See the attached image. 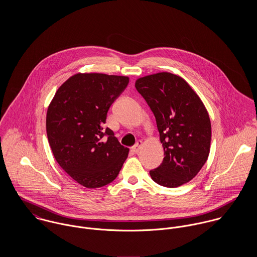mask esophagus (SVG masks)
<instances>
[{
	"instance_id": "1",
	"label": "esophagus",
	"mask_w": 257,
	"mask_h": 257,
	"mask_svg": "<svg viewBox=\"0 0 257 257\" xmlns=\"http://www.w3.org/2000/svg\"><path fill=\"white\" fill-rule=\"evenodd\" d=\"M142 147H143V142H142V141H139V142H138V143L133 147L132 149H133V151H134V152H136V153H137V152H139V151H140V149L142 148Z\"/></svg>"
}]
</instances>
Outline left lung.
<instances>
[{"mask_svg": "<svg viewBox=\"0 0 257 257\" xmlns=\"http://www.w3.org/2000/svg\"><path fill=\"white\" fill-rule=\"evenodd\" d=\"M136 88L155 115L164 149L163 162L149 172L152 180L169 188L191 181L210 153L212 126L204 103L183 78L169 72L141 77Z\"/></svg>", "mask_w": 257, "mask_h": 257, "instance_id": "8db88e82", "label": "left lung"}]
</instances>
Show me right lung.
Returning <instances> with one entry per match:
<instances>
[{"label": "right lung", "mask_w": 257, "mask_h": 257, "mask_svg": "<svg viewBox=\"0 0 257 257\" xmlns=\"http://www.w3.org/2000/svg\"><path fill=\"white\" fill-rule=\"evenodd\" d=\"M127 76L77 73L56 91L46 112V134L54 158L77 183L90 189L112 182L130 149L109 127L110 105L127 86ZM107 134L108 139L103 140Z\"/></svg>", "instance_id": "obj_1"}]
</instances>
